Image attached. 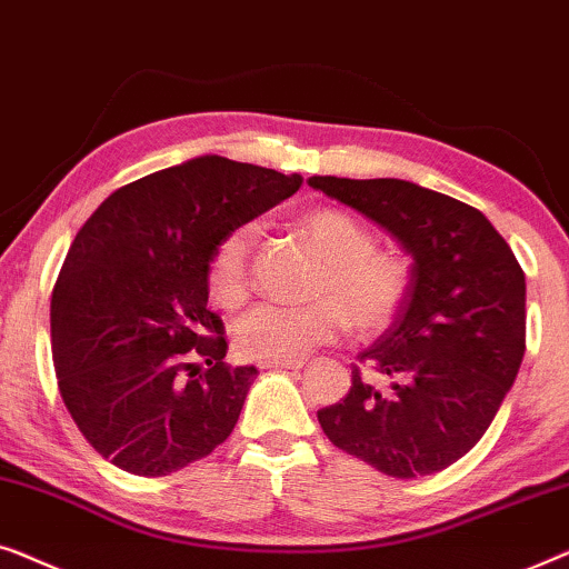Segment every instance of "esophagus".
I'll return each instance as SVG.
<instances>
[{
	"instance_id": "obj_1",
	"label": "esophagus",
	"mask_w": 569,
	"mask_h": 569,
	"mask_svg": "<svg viewBox=\"0 0 569 569\" xmlns=\"http://www.w3.org/2000/svg\"><path fill=\"white\" fill-rule=\"evenodd\" d=\"M260 368H288V371H296V368H303V361H281V363H260Z\"/></svg>"
}]
</instances>
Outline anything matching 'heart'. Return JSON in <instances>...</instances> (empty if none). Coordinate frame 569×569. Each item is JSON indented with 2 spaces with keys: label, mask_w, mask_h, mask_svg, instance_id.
<instances>
[{
  "label": "heart",
  "mask_w": 569,
  "mask_h": 569,
  "mask_svg": "<svg viewBox=\"0 0 569 569\" xmlns=\"http://www.w3.org/2000/svg\"><path fill=\"white\" fill-rule=\"evenodd\" d=\"M296 231L322 270L309 288L307 307L260 303L234 327V350L247 361H299L346 330H387L412 291V262L395 247H376L373 231L342 208H311ZM252 227H234L213 244L206 268L211 299L221 309L242 307L252 283Z\"/></svg>",
  "instance_id": "heart-1"
}]
</instances>
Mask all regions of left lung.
Here are the masks:
<instances>
[{"label":"left lung","instance_id":"1","mask_svg":"<svg viewBox=\"0 0 569 569\" xmlns=\"http://www.w3.org/2000/svg\"><path fill=\"white\" fill-rule=\"evenodd\" d=\"M311 188L379 223L412 254L402 311L358 356L396 379L379 392L353 363V387L317 412L325 436L389 477L441 471L469 453L513 387L526 350V276L475 206L379 178L315 174Z\"/></svg>","mask_w":569,"mask_h":569}]
</instances>
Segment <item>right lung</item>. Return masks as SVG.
I'll list each match as a JSON object with an SVG mask.
<instances>
[{"label":"right lung","instance_id":"add662e5","mask_svg":"<svg viewBox=\"0 0 569 569\" xmlns=\"http://www.w3.org/2000/svg\"><path fill=\"white\" fill-rule=\"evenodd\" d=\"M299 186L198 157L118 188L77 231L51 296L53 368L71 420L118 469L172 475L231 436L258 368L223 363L208 258Z\"/></svg>","mask_w":569,"mask_h":569}]
</instances>
